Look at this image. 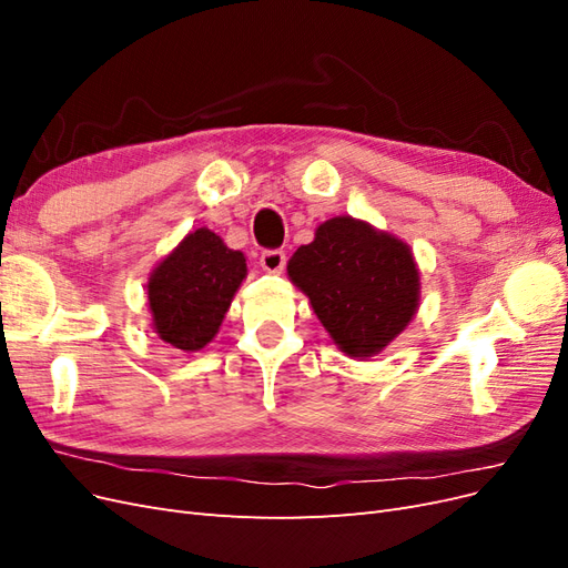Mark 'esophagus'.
Instances as JSON below:
<instances>
[{"label": "esophagus", "mask_w": 568, "mask_h": 568, "mask_svg": "<svg viewBox=\"0 0 568 568\" xmlns=\"http://www.w3.org/2000/svg\"><path fill=\"white\" fill-rule=\"evenodd\" d=\"M286 265V253L280 248H272V251H263L261 255V267L270 274H277L282 272Z\"/></svg>", "instance_id": "esophagus-1"}]
</instances>
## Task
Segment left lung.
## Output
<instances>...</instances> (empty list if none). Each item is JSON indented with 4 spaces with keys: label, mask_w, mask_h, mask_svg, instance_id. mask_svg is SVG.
Returning <instances> with one entry per match:
<instances>
[{
    "label": "left lung",
    "mask_w": 568,
    "mask_h": 568,
    "mask_svg": "<svg viewBox=\"0 0 568 568\" xmlns=\"http://www.w3.org/2000/svg\"><path fill=\"white\" fill-rule=\"evenodd\" d=\"M286 270L348 357L382 353L419 307V270L409 246L351 215L322 222Z\"/></svg>",
    "instance_id": "1"
}]
</instances>
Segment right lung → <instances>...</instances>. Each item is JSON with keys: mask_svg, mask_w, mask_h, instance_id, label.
<instances>
[{"mask_svg": "<svg viewBox=\"0 0 568 568\" xmlns=\"http://www.w3.org/2000/svg\"><path fill=\"white\" fill-rule=\"evenodd\" d=\"M246 272L244 253L227 248L215 232H189L149 277L153 332L184 353L201 351L217 334Z\"/></svg>", "mask_w": 568, "mask_h": 568, "instance_id": "right-lung-1", "label": "right lung"}]
</instances>
